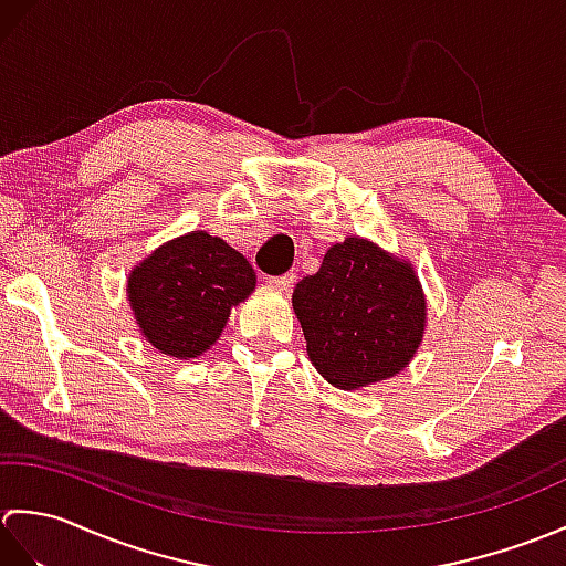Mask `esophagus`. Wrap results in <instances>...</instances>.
I'll use <instances>...</instances> for the list:
<instances>
[{"label": "esophagus", "mask_w": 566, "mask_h": 566, "mask_svg": "<svg viewBox=\"0 0 566 566\" xmlns=\"http://www.w3.org/2000/svg\"><path fill=\"white\" fill-rule=\"evenodd\" d=\"M294 282H296L294 272H286L282 276H270V286H274V290L280 292H290V286H294Z\"/></svg>", "instance_id": "esophagus-1"}]
</instances>
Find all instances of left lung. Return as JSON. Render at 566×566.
Segmentation results:
<instances>
[{
    "label": "left lung",
    "mask_w": 566,
    "mask_h": 566,
    "mask_svg": "<svg viewBox=\"0 0 566 566\" xmlns=\"http://www.w3.org/2000/svg\"><path fill=\"white\" fill-rule=\"evenodd\" d=\"M292 304L311 363L340 389L399 375L423 340L426 296L413 264L357 235L326 252Z\"/></svg>",
    "instance_id": "obj_1"
}]
</instances>
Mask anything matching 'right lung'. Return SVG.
Listing matches in <instances>:
<instances>
[{
    "label": "right lung",
    "mask_w": 566,
    "mask_h": 566,
    "mask_svg": "<svg viewBox=\"0 0 566 566\" xmlns=\"http://www.w3.org/2000/svg\"><path fill=\"white\" fill-rule=\"evenodd\" d=\"M255 290V270L226 240L191 231L153 250L128 274V304L153 347L199 357L219 340L231 308Z\"/></svg>",
    "instance_id": "obj_1"
}]
</instances>
